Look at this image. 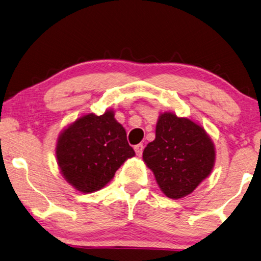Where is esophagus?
I'll return each mask as SVG.
<instances>
[{
    "mask_svg": "<svg viewBox=\"0 0 261 261\" xmlns=\"http://www.w3.org/2000/svg\"><path fill=\"white\" fill-rule=\"evenodd\" d=\"M134 150H135L136 155L140 157L141 155H142V151H143V144H136V146L134 147Z\"/></svg>",
    "mask_w": 261,
    "mask_h": 261,
    "instance_id": "obj_1",
    "label": "esophagus"
}]
</instances>
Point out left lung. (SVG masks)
<instances>
[{"instance_id":"8db88e82","label":"left lung","mask_w":261,"mask_h":261,"mask_svg":"<svg viewBox=\"0 0 261 261\" xmlns=\"http://www.w3.org/2000/svg\"><path fill=\"white\" fill-rule=\"evenodd\" d=\"M143 161L163 193L171 199L191 194L211 174L215 149L201 126L165 112L156 125V138L143 150Z\"/></svg>"}]
</instances>
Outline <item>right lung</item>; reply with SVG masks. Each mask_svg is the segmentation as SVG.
<instances>
[{
    "instance_id": "add662e5",
    "label": "right lung",
    "mask_w": 261,
    "mask_h": 261,
    "mask_svg": "<svg viewBox=\"0 0 261 261\" xmlns=\"http://www.w3.org/2000/svg\"><path fill=\"white\" fill-rule=\"evenodd\" d=\"M135 155L113 111L83 115L59 136L57 159L66 180L83 193L104 187L127 159Z\"/></svg>"
}]
</instances>
